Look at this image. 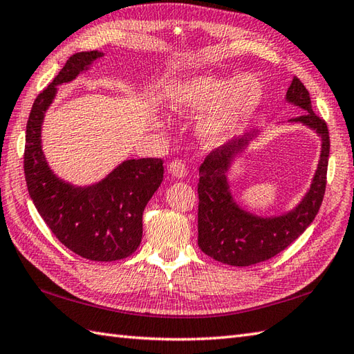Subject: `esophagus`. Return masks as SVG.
I'll list each match as a JSON object with an SVG mask.
<instances>
[{"mask_svg":"<svg viewBox=\"0 0 354 354\" xmlns=\"http://www.w3.org/2000/svg\"><path fill=\"white\" fill-rule=\"evenodd\" d=\"M168 171H169V174H171L172 177H178V178H182V177H185V176L187 174L185 163H183L182 160H180V159L171 160V162L168 163Z\"/></svg>","mask_w":354,"mask_h":354,"instance_id":"esophagus-1","label":"esophagus"}]
</instances>
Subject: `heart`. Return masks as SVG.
Returning <instances> with one entry per match:
<instances>
[{
	"label": "heart",
	"instance_id": "1",
	"mask_svg": "<svg viewBox=\"0 0 354 354\" xmlns=\"http://www.w3.org/2000/svg\"><path fill=\"white\" fill-rule=\"evenodd\" d=\"M263 89L254 75H203L183 83L171 98V109L178 115L215 109L204 120V136L218 138L247 120L261 104Z\"/></svg>",
	"mask_w": 354,
	"mask_h": 354
}]
</instances>
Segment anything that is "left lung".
I'll return each mask as SVG.
<instances>
[{
  "mask_svg": "<svg viewBox=\"0 0 354 354\" xmlns=\"http://www.w3.org/2000/svg\"><path fill=\"white\" fill-rule=\"evenodd\" d=\"M286 100L303 109L292 118L315 130L323 140L321 157L310 189L303 201L289 214L261 218L242 210L229 191L225 172L234 154L248 144L251 133L230 140L212 151L200 167L198 182V245L204 254L232 266H250L279 254L308 229L315 219L324 198L330 138L327 124L312 111L308 89L294 77Z\"/></svg>",
  "mask_w": 354,
  "mask_h": 354,
  "instance_id": "8db88e82",
  "label": "left lung"
}]
</instances>
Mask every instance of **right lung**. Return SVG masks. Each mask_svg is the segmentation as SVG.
I'll list each match as a JSON object with an SVG mask.
<instances>
[{
    "mask_svg": "<svg viewBox=\"0 0 354 354\" xmlns=\"http://www.w3.org/2000/svg\"><path fill=\"white\" fill-rule=\"evenodd\" d=\"M100 57V51L73 54L36 97L27 121L24 172L30 197L54 236L78 256L111 262L138 250L144 209L163 180V160H125L101 182L78 187L54 174L41 145L44 115L56 95V86L74 80Z\"/></svg>",
    "mask_w": 354,
    "mask_h": 354,
    "instance_id": "right-lung-1",
    "label": "right lung"
}]
</instances>
